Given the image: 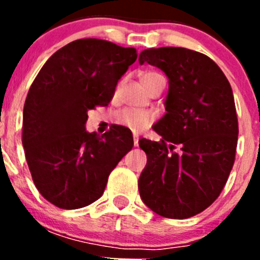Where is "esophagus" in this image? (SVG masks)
<instances>
[{
	"label": "esophagus",
	"mask_w": 260,
	"mask_h": 260,
	"mask_svg": "<svg viewBox=\"0 0 260 260\" xmlns=\"http://www.w3.org/2000/svg\"><path fill=\"white\" fill-rule=\"evenodd\" d=\"M133 138H134V146L137 147L138 146V141H139V135L134 134V135H133Z\"/></svg>",
	"instance_id": "1"
}]
</instances>
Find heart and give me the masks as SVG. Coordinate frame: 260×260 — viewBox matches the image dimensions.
Listing matches in <instances>:
<instances>
[{"mask_svg":"<svg viewBox=\"0 0 260 260\" xmlns=\"http://www.w3.org/2000/svg\"><path fill=\"white\" fill-rule=\"evenodd\" d=\"M157 73L153 71H146L141 77V82L143 84L144 88H147L150 80L153 77H157ZM114 119L118 125L123 126V127L132 130V132L139 133L146 130L151 123L155 121V114L150 110H142V109H133V108H125V109L117 112Z\"/></svg>","mask_w":260,"mask_h":260,"instance_id":"heart-1","label":"heart"}]
</instances>
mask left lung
Wrapping results in <instances>:
<instances>
[{
	"mask_svg": "<svg viewBox=\"0 0 260 260\" xmlns=\"http://www.w3.org/2000/svg\"><path fill=\"white\" fill-rule=\"evenodd\" d=\"M144 62L164 71L169 88L167 113L153 125L161 142L139 141L147 155L139 194L157 215L187 219L216 201L233 168L238 139L233 91L203 53L150 48L139 54V63Z\"/></svg>",
	"mask_w": 260,
	"mask_h": 260,
	"instance_id": "obj_1",
	"label": "left lung"
}]
</instances>
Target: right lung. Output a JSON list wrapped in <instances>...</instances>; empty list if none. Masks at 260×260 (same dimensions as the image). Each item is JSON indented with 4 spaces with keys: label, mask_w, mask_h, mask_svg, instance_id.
Masks as SVG:
<instances>
[{
    "label": "right lung",
    "mask_w": 260,
    "mask_h": 260,
    "mask_svg": "<svg viewBox=\"0 0 260 260\" xmlns=\"http://www.w3.org/2000/svg\"><path fill=\"white\" fill-rule=\"evenodd\" d=\"M137 57L135 48L79 39L52 54L34 80L22 143L34 183L57 207L75 210L98 201L110 172L134 146L123 126L100 137L87 132L86 122L88 110L109 104Z\"/></svg>",
    "instance_id": "right-lung-1"
}]
</instances>
